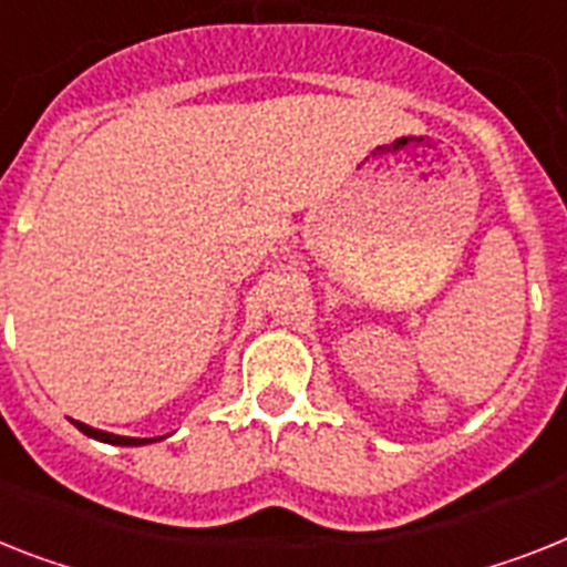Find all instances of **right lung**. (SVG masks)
Instances as JSON below:
<instances>
[{
    "label": "right lung",
    "mask_w": 567,
    "mask_h": 567,
    "mask_svg": "<svg viewBox=\"0 0 567 567\" xmlns=\"http://www.w3.org/2000/svg\"><path fill=\"white\" fill-rule=\"evenodd\" d=\"M78 429H81L86 437H95L101 443H110V446H147V443L165 441V437H124V434H112V432H101V429H92V425L81 423V420H72Z\"/></svg>",
    "instance_id": "1"
}]
</instances>
